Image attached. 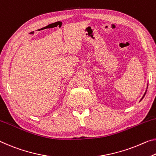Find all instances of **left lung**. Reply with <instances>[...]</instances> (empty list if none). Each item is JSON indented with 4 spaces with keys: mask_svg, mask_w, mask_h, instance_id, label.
Returning a JSON list of instances; mask_svg holds the SVG:
<instances>
[{
    "mask_svg": "<svg viewBox=\"0 0 156 156\" xmlns=\"http://www.w3.org/2000/svg\"><path fill=\"white\" fill-rule=\"evenodd\" d=\"M147 87H148V86H147ZM147 90H146V91H145V92H144V95H143V96H142V98H141V99H140V101H142V98L144 97V96H145V94H146V92H147Z\"/></svg>",
    "mask_w": 156,
    "mask_h": 156,
    "instance_id": "1",
    "label": "left lung"
}]
</instances>
